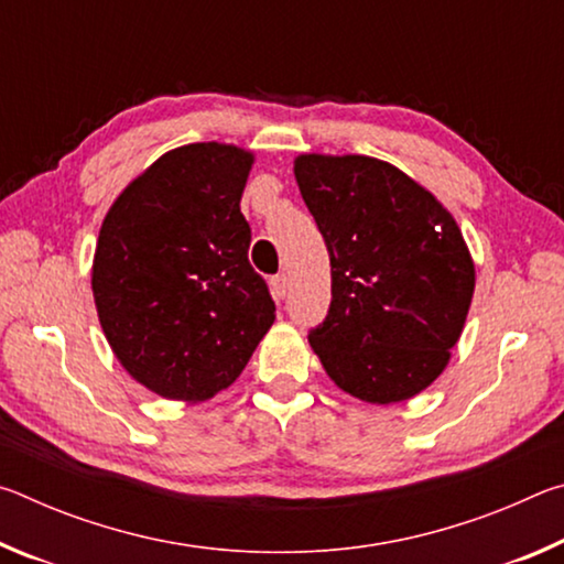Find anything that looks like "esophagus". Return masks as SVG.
I'll return each instance as SVG.
<instances>
[{"label": "esophagus", "mask_w": 564, "mask_h": 564, "mask_svg": "<svg viewBox=\"0 0 564 564\" xmlns=\"http://www.w3.org/2000/svg\"><path fill=\"white\" fill-rule=\"evenodd\" d=\"M271 293L275 301H283L285 293H289V275H273L271 279Z\"/></svg>", "instance_id": "esophagus-1"}]
</instances>
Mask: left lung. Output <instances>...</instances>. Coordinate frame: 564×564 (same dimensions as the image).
I'll return each instance as SVG.
<instances>
[{"label":"left lung","instance_id":"left-lung-1","mask_svg":"<svg viewBox=\"0 0 564 564\" xmlns=\"http://www.w3.org/2000/svg\"><path fill=\"white\" fill-rule=\"evenodd\" d=\"M301 196L326 238L330 308L308 343L328 378L373 405L417 395L465 326L475 263L437 198L388 161L301 154Z\"/></svg>","mask_w":564,"mask_h":564}]
</instances>
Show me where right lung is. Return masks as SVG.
<instances>
[{"label": "right lung", "mask_w": 564, "mask_h": 564, "mask_svg": "<svg viewBox=\"0 0 564 564\" xmlns=\"http://www.w3.org/2000/svg\"><path fill=\"white\" fill-rule=\"evenodd\" d=\"M253 161L218 141L171 149L104 216L91 263L101 330L123 370L161 398H214L275 321L248 263L241 194Z\"/></svg>", "instance_id": "add662e5"}]
</instances>
